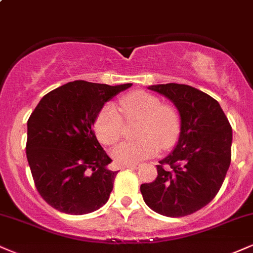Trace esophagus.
I'll return each instance as SVG.
<instances>
[{"label":"esophagus","mask_w":253,"mask_h":253,"mask_svg":"<svg viewBox=\"0 0 253 253\" xmlns=\"http://www.w3.org/2000/svg\"><path fill=\"white\" fill-rule=\"evenodd\" d=\"M139 167H140L139 164H133V165H124V166H123V169H139Z\"/></svg>","instance_id":"obj_1"}]
</instances>
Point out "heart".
<instances>
[{
  "mask_svg": "<svg viewBox=\"0 0 253 253\" xmlns=\"http://www.w3.org/2000/svg\"><path fill=\"white\" fill-rule=\"evenodd\" d=\"M120 111L126 121L139 120L136 141L123 142L112 152L120 165H133L156 156L160 148L169 150L178 142L181 119L178 109L161 103L153 94L135 90L120 99ZM124 121L113 105H106L94 121L96 138L105 146H113L123 134Z\"/></svg>",
  "mask_w": 253,
  "mask_h": 253,
  "instance_id": "1",
  "label": "heart"
}]
</instances>
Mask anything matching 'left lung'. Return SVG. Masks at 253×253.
I'll list each match as a JSON object with an SVG mask.
<instances>
[{
    "instance_id": "8db88e82",
    "label": "left lung",
    "mask_w": 253,
    "mask_h": 253,
    "mask_svg": "<svg viewBox=\"0 0 253 253\" xmlns=\"http://www.w3.org/2000/svg\"><path fill=\"white\" fill-rule=\"evenodd\" d=\"M178 108L181 132L172 153L157 165L156 180L140 186L148 208L166 217L192 214L220 190L231 163L232 128L217 100L179 84H154Z\"/></svg>"
}]
</instances>
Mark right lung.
<instances>
[{"instance_id":"right-lung-1","label":"right lung","mask_w":253,"mask_h":253,"mask_svg":"<svg viewBox=\"0 0 253 253\" xmlns=\"http://www.w3.org/2000/svg\"><path fill=\"white\" fill-rule=\"evenodd\" d=\"M132 86L77 80L42 97L27 123L26 153L40 196L57 211L86 214L107 203L119 171L93 125L103 105Z\"/></svg>"}]
</instances>
